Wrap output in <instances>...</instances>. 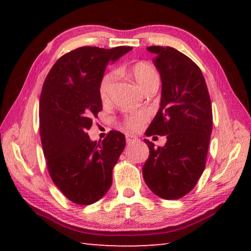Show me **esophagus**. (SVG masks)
I'll list each match as a JSON object with an SVG mask.
<instances>
[{
	"instance_id": "34e87169",
	"label": "esophagus",
	"mask_w": 251,
	"mask_h": 251,
	"mask_svg": "<svg viewBox=\"0 0 251 251\" xmlns=\"http://www.w3.org/2000/svg\"><path fill=\"white\" fill-rule=\"evenodd\" d=\"M136 141V137L135 136H131V135H126V143L127 144H130Z\"/></svg>"
}]
</instances>
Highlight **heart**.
<instances>
[{"label":"heart","instance_id":"obj_1","mask_svg":"<svg viewBox=\"0 0 251 251\" xmlns=\"http://www.w3.org/2000/svg\"><path fill=\"white\" fill-rule=\"evenodd\" d=\"M129 75L143 92H145L147 88L154 86V85H159L158 72H157L155 67L150 64V63H136V64H134L129 69ZM114 79H115V74H114L113 72L106 73L100 79L99 93L100 100L103 101L107 100L108 99L109 91L110 87H112V84L114 83ZM146 114H134V115L126 116L122 123V126L123 128H125L128 131H136L141 128L144 123L146 122Z\"/></svg>","mask_w":251,"mask_h":251}]
</instances>
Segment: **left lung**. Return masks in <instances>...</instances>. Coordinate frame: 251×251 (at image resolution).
Wrapping results in <instances>:
<instances>
[{
  "mask_svg": "<svg viewBox=\"0 0 251 251\" xmlns=\"http://www.w3.org/2000/svg\"><path fill=\"white\" fill-rule=\"evenodd\" d=\"M161 78L160 107L147 136L166 135L163 147L144 139L150 157L143 167L146 185L163 199L188 194L201 178L212 129L209 93L199 67L173 48L150 46Z\"/></svg>",
  "mask_w": 251,
  "mask_h": 251,
  "instance_id": "left-lung-1",
  "label": "left lung"
}]
</instances>
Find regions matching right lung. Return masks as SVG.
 Segmentation results:
<instances>
[{"label": "right lung", "mask_w": 251, "mask_h": 251, "mask_svg": "<svg viewBox=\"0 0 251 251\" xmlns=\"http://www.w3.org/2000/svg\"><path fill=\"white\" fill-rule=\"evenodd\" d=\"M131 50L83 46L59 57L44 80L40 99V134L50 176L63 195L91 205L112 186V174L125 148V136L112 130L101 143L86 130L103 109L99 86L108 63Z\"/></svg>", "instance_id": "1"}]
</instances>
